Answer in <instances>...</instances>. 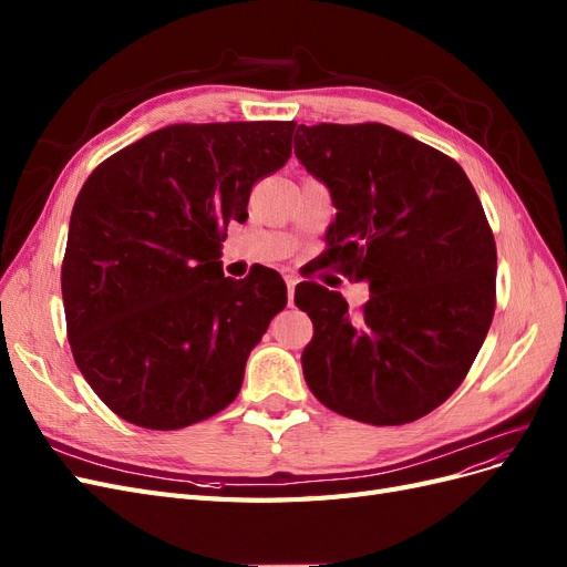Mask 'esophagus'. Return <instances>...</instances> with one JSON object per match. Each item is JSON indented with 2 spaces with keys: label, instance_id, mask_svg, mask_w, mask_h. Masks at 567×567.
<instances>
[{
  "label": "esophagus",
  "instance_id": "34e87169",
  "mask_svg": "<svg viewBox=\"0 0 567 567\" xmlns=\"http://www.w3.org/2000/svg\"><path fill=\"white\" fill-rule=\"evenodd\" d=\"M296 286H298V277H286V288H288V305H293V298H296Z\"/></svg>",
  "mask_w": 567,
  "mask_h": 567
}]
</instances>
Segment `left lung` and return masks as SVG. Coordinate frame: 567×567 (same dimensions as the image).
I'll return each instance as SVG.
<instances>
[{"label":"left lung","mask_w":567,"mask_h":567,"mask_svg":"<svg viewBox=\"0 0 567 567\" xmlns=\"http://www.w3.org/2000/svg\"><path fill=\"white\" fill-rule=\"evenodd\" d=\"M296 156L331 192L329 265L371 296L352 317L336 290L296 288L315 336L305 381L340 416L402 425L466 379L496 305V246L461 165L381 123L300 125Z\"/></svg>","instance_id":"obj_1"}]
</instances>
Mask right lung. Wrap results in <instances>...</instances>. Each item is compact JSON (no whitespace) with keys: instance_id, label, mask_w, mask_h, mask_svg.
<instances>
[{"instance_id":"right-lung-1","label":"right lung","mask_w":567,"mask_h":567,"mask_svg":"<svg viewBox=\"0 0 567 567\" xmlns=\"http://www.w3.org/2000/svg\"><path fill=\"white\" fill-rule=\"evenodd\" d=\"M296 123L169 125L101 163L73 205L61 267L68 342L120 419L177 431L229 406L286 307L279 271L221 274L255 182L290 158Z\"/></svg>"}]
</instances>
